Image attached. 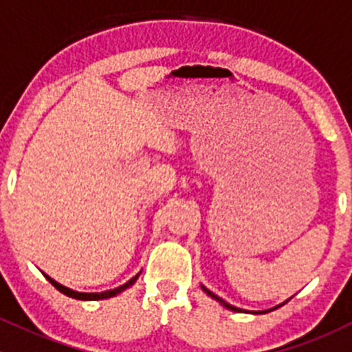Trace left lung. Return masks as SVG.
<instances>
[{
	"mask_svg": "<svg viewBox=\"0 0 352 352\" xmlns=\"http://www.w3.org/2000/svg\"><path fill=\"white\" fill-rule=\"evenodd\" d=\"M202 289H204V293H208V294H209V296H212V298H214V300H218V301H219V303H221V305H223V307H226V308H228V310H233V311H243V310H242V308H236V307H232V305H228V303H226V301H223V300H221V298H219V296H216V294H214V293H211V291H209V289H208V287H204V286H202ZM279 307H281V305H279ZM276 308H278V307H276ZM276 308H272V310H276ZM254 314H261V311H254Z\"/></svg>",
	"mask_w": 352,
	"mask_h": 352,
	"instance_id": "1",
	"label": "left lung"
}]
</instances>
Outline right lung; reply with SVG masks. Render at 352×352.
I'll list each match as a JSON object with an SVG mask.
<instances>
[{"instance_id":"1","label":"right lung","mask_w":352,"mask_h":352,"mask_svg":"<svg viewBox=\"0 0 352 352\" xmlns=\"http://www.w3.org/2000/svg\"><path fill=\"white\" fill-rule=\"evenodd\" d=\"M138 276H140V274H138ZM138 276H134L133 279H129V281H127L126 285H122V286L116 287V289L105 291V293H78V291H73V289H69V287H66V286L59 285V283H56L54 279H51V278H49V276H45V278H47V281L51 283V285L54 286L56 289L61 291L63 294H66V296H69V298H76V300H105V298L116 296L117 293H120V291H124V289H126V287L133 286L134 283H136Z\"/></svg>"}]
</instances>
